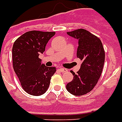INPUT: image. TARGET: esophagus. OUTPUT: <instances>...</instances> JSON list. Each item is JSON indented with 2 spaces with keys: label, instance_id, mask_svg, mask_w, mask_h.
<instances>
[{
  "label": "esophagus",
  "instance_id": "1",
  "mask_svg": "<svg viewBox=\"0 0 122 122\" xmlns=\"http://www.w3.org/2000/svg\"><path fill=\"white\" fill-rule=\"evenodd\" d=\"M59 70H60L61 72H66V71H67V70L65 68H60Z\"/></svg>",
  "mask_w": 122,
  "mask_h": 122
}]
</instances>
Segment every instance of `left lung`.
<instances>
[{"mask_svg":"<svg viewBox=\"0 0 122 122\" xmlns=\"http://www.w3.org/2000/svg\"><path fill=\"white\" fill-rule=\"evenodd\" d=\"M68 36L78 40L77 57L82 61L72 81L66 86L68 92L75 96L86 94L94 89L102 72L105 61V51L98 37L84 29L67 32Z\"/></svg>","mask_w":122,"mask_h":122,"instance_id":"obj_1","label":"left lung"}]
</instances>
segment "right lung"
<instances>
[{
	"label": "right lung",
	"mask_w": 122,
	"mask_h": 122,
	"mask_svg": "<svg viewBox=\"0 0 122 122\" xmlns=\"http://www.w3.org/2000/svg\"><path fill=\"white\" fill-rule=\"evenodd\" d=\"M55 31H30L15 41L12 48L13 69L22 89L29 94L40 96L49 87L56 67H47L39 58Z\"/></svg>",
	"instance_id": "add662e5"
}]
</instances>
